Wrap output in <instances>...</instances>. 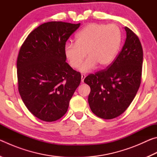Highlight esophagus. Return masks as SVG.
I'll return each mask as SVG.
<instances>
[{
  "mask_svg": "<svg viewBox=\"0 0 157 157\" xmlns=\"http://www.w3.org/2000/svg\"><path fill=\"white\" fill-rule=\"evenodd\" d=\"M86 78V75H84V74H82L81 75V79H82V82H84V79Z\"/></svg>",
  "mask_w": 157,
  "mask_h": 157,
  "instance_id": "1",
  "label": "esophagus"
}]
</instances>
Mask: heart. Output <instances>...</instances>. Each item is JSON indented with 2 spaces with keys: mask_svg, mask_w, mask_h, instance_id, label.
I'll return each instance as SVG.
<instances>
[{
  "mask_svg": "<svg viewBox=\"0 0 157 157\" xmlns=\"http://www.w3.org/2000/svg\"><path fill=\"white\" fill-rule=\"evenodd\" d=\"M121 43L120 29L115 25L89 23L75 35V43L68 42L64 46V55L69 65L74 69L81 65L80 71L87 73L97 64L106 67L116 57Z\"/></svg>",
  "mask_w": 157,
  "mask_h": 157,
  "instance_id": "b5f03b06",
  "label": "heart"
}]
</instances>
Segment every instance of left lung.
<instances>
[{"mask_svg": "<svg viewBox=\"0 0 157 157\" xmlns=\"http://www.w3.org/2000/svg\"><path fill=\"white\" fill-rule=\"evenodd\" d=\"M127 38L116 59L105 70L90 74L84 82L91 88L88 101L92 112L112 119L125 111L136 96L141 80L143 52L136 34L124 27Z\"/></svg>", "mask_w": 157, "mask_h": 157, "instance_id": "obj_1", "label": "left lung"}]
</instances>
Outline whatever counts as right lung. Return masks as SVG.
I'll use <instances>...</instances> for the list:
<instances>
[{"instance_id":"obj_1","label":"right lung","mask_w":157,"mask_h":157,"mask_svg":"<svg viewBox=\"0 0 157 157\" xmlns=\"http://www.w3.org/2000/svg\"><path fill=\"white\" fill-rule=\"evenodd\" d=\"M80 23H45L29 34L17 58L18 91L23 103L41 121H55L68 110L81 74L66 62L64 46Z\"/></svg>"}]
</instances>
